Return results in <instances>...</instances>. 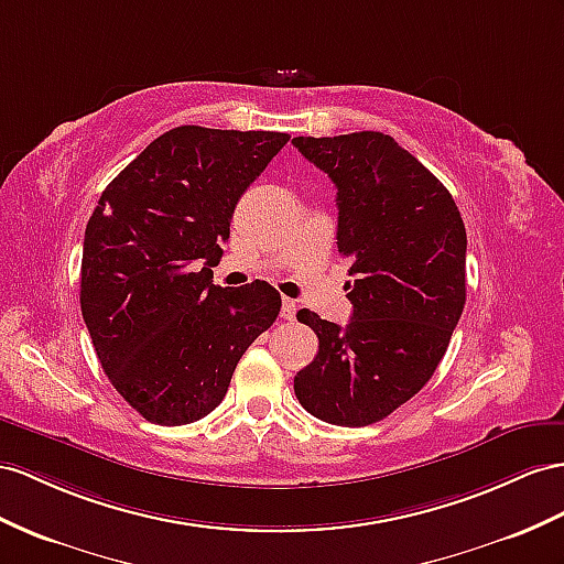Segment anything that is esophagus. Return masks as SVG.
<instances>
[{"mask_svg": "<svg viewBox=\"0 0 564 564\" xmlns=\"http://www.w3.org/2000/svg\"><path fill=\"white\" fill-rule=\"evenodd\" d=\"M281 319H285V322H293V319H295V302H293L291 297H283Z\"/></svg>", "mask_w": 564, "mask_h": 564, "instance_id": "esophagus-1", "label": "esophagus"}]
</instances>
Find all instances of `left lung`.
Returning a JSON list of instances; mask_svg holds the SVG:
<instances>
[{
  "instance_id": "obj_1",
  "label": "left lung",
  "mask_w": 564,
  "mask_h": 564,
  "mask_svg": "<svg viewBox=\"0 0 564 564\" xmlns=\"http://www.w3.org/2000/svg\"><path fill=\"white\" fill-rule=\"evenodd\" d=\"M338 187V252L352 316L345 326L300 310L319 352L295 395L316 420L367 426L422 391L467 297V230L447 187L377 131L293 138Z\"/></svg>"
}]
</instances>
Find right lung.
<instances>
[{
	"label": "right lung",
	"mask_w": 564,
	"mask_h": 564,
	"mask_svg": "<svg viewBox=\"0 0 564 564\" xmlns=\"http://www.w3.org/2000/svg\"><path fill=\"white\" fill-rule=\"evenodd\" d=\"M288 140L178 126L97 202L83 240V319L111 386L152 424L207 416L245 350L276 322V288L214 285L212 267L240 195Z\"/></svg>",
	"instance_id": "add662e5"
}]
</instances>
